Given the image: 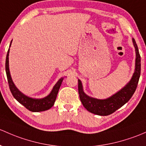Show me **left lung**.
I'll list each match as a JSON object with an SVG mask.
<instances>
[{
	"label": "left lung",
	"mask_w": 146,
	"mask_h": 146,
	"mask_svg": "<svg viewBox=\"0 0 146 146\" xmlns=\"http://www.w3.org/2000/svg\"><path fill=\"white\" fill-rule=\"evenodd\" d=\"M132 41L136 51V68L130 82L120 91L108 99L104 100L96 99L90 97L84 93L82 82L78 80V93L80 99L83 106L89 112L98 115H108L115 112L122 106L125 105L126 103L128 102L134 94L141 75V56L137 44L134 38H132Z\"/></svg>",
	"instance_id": "8db88e82"
}]
</instances>
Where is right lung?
<instances>
[{"instance_id": "right-lung-1", "label": "right lung", "mask_w": 146, "mask_h": 146, "mask_svg": "<svg viewBox=\"0 0 146 146\" xmlns=\"http://www.w3.org/2000/svg\"><path fill=\"white\" fill-rule=\"evenodd\" d=\"M10 45H11V43H10ZM9 52H10V49H9L8 51H7V56H6L5 71L6 75H7L9 87H10V92H11L12 96L15 97V99H16L18 102H19L21 104H22L27 109L30 110V111L40 112L45 111V110L50 109L51 107L53 106L54 104L56 96H57L58 92H59V88H60V86L61 85V82H62L64 78L59 79V80L56 82V85H55L54 87H53L51 93H50L48 96H46L45 98L40 99H36L28 97V96L23 94L21 92H19V90H18V89L15 87L13 82H12L11 76H10V70H9Z\"/></svg>"}]
</instances>
